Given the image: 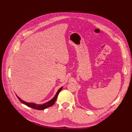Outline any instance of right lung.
I'll return each instance as SVG.
<instances>
[{"mask_svg":"<svg viewBox=\"0 0 132 132\" xmlns=\"http://www.w3.org/2000/svg\"><path fill=\"white\" fill-rule=\"evenodd\" d=\"M63 87H62L60 89H58V91L57 92V93L55 95V96H54V97L52 98V99L49 100V102H47L45 103H44V104H36V103H28V102H25V101L23 100L22 99H21L20 98L18 95H16L17 97L19 99V100L20 101V102L24 104L27 105L28 106H29V107H31L32 108H34L36 109H37V110H43L44 109H46L48 107H50V106H52L55 103L56 100L57 99V97H58V95L60 93V92L62 90V89Z\"/></svg>","mask_w":132,"mask_h":132,"instance_id":"right-lung-1","label":"right lung"}]
</instances>
